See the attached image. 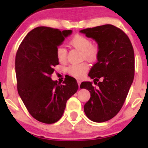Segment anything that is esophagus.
I'll use <instances>...</instances> for the list:
<instances>
[{
  "mask_svg": "<svg viewBox=\"0 0 148 148\" xmlns=\"http://www.w3.org/2000/svg\"><path fill=\"white\" fill-rule=\"evenodd\" d=\"M77 83H78V85H79V88L80 87V84H81V80L78 79L77 80Z\"/></svg>",
  "mask_w": 148,
  "mask_h": 148,
  "instance_id": "1",
  "label": "esophagus"
}]
</instances>
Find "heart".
I'll return each mask as SVG.
<instances>
[{
    "label": "heart",
    "mask_w": 148,
    "mask_h": 148,
    "mask_svg": "<svg viewBox=\"0 0 148 148\" xmlns=\"http://www.w3.org/2000/svg\"><path fill=\"white\" fill-rule=\"evenodd\" d=\"M69 45L74 48L82 51L83 57L87 60L95 61L99 54V49L97 45H92L91 40L84 35H76L69 41ZM57 58L61 63L67 61V52L63 47H58L57 49ZM88 65L85 62L79 64H74L67 68V72L70 75L75 78L83 77L85 73L88 71Z\"/></svg>",
    "instance_id": "obj_1"
}]
</instances>
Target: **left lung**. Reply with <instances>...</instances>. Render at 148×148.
<instances>
[{
	"instance_id": "obj_1",
	"label": "left lung",
	"mask_w": 148,
	"mask_h": 148,
	"mask_svg": "<svg viewBox=\"0 0 148 148\" xmlns=\"http://www.w3.org/2000/svg\"><path fill=\"white\" fill-rule=\"evenodd\" d=\"M80 33L94 40L99 49L97 62L88 74L98 88L90 81L80 86L90 92L84 112L92 121L103 123L115 116L126 99L134 77V49L126 34L113 25L86 28Z\"/></svg>"
}]
</instances>
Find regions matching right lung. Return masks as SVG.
<instances>
[{
	"label": "right lung",
	"instance_id": "obj_1",
	"mask_svg": "<svg viewBox=\"0 0 148 148\" xmlns=\"http://www.w3.org/2000/svg\"><path fill=\"white\" fill-rule=\"evenodd\" d=\"M72 30L40 26L27 34L15 58L17 90L30 114L46 124L56 123L63 114L66 103L77 91L76 80L66 76L63 84L53 81V67L59 64L58 47Z\"/></svg>",
	"mask_w": 148,
	"mask_h": 148
}]
</instances>
